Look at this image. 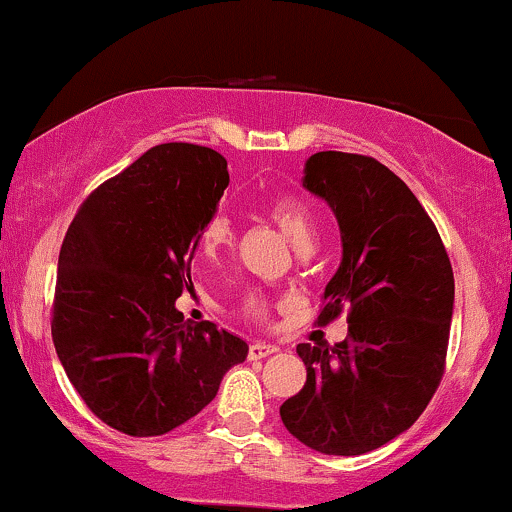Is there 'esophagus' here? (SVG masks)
Wrapping results in <instances>:
<instances>
[{
  "label": "esophagus",
  "mask_w": 512,
  "mask_h": 512,
  "mask_svg": "<svg viewBox=\"0 0 512 512\" xmlns=\"http://www.w3.org/2000/svg\"><path fill=\"white\" fill-rule=\"evenodd\" d=\"M276 346L274 344H267V342H252L250 346H248V358L250 361H257V358H267V356H272V354H276Z\"/></svg>",
  "instance_id": "1"
}]
</instances>
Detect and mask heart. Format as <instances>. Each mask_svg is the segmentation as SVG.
Here are the masks:
<instances>
[{"label":"heart","instance_id":"1","mask_svg":"<svg viewBox=\"0 0 512 512\" xmlns=\"http://www.w3.org/2000/svg\"><path fill=\"white\" fill-rule=\"evenodd\" d=\"M264 216L291 240L293 248L298 250H310L315 240V219L313 211L303 199L293 195H274L264 202ZM233 240V228L231 221L226 216H211L204 223L202 233H199V248L204 255H216V252L226 248ZM240 313L250 320H267L269 315V303L262 296H245L243 305H240Z\"/></svg>","mask_w":512,"mask_h":512}]
</instances>
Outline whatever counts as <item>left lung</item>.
Wrapping results in <instances>:
<instances>
[{
    "label": "left lung",
    "mask_w": 512,
    "mask_h": 512,
    "mask_svg": "<svg viewBox=\"0 0 512 512\" xmlns=\"http://www.w3.org/2000/svg\"><path fill=\"white\" fill-rule=\"evenodd\" d=\"M303 185L332 207L344 248L317 325L346 313L349 334L334 346L298 344L308 378L279 414L308 448L363 455L407 431L436 395L455 279L436 223L380 161L320 151Z\"/></svg>",
    "instance_id": "left-lung-1"
}]
</instances>
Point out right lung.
<instances>
[{"label": "right lung", "mask_w": 512, "mask_h": 512, "mask_svg": "<svg viewBox=\"0 0 512 512\" xmlns=\"http://www.w3.org/2000/svg\"><path fill=\"white\" fill-rule=\"evenodd\" d=\"M226 187L219 151L158 144L96 187L64 236L52 342L69 383L115 431H173L248 356L236 334L207 320L192 325L175 308L190 291L199 233Z\"/></svg>", "instance_id": "obj_1"}]
</instances>
